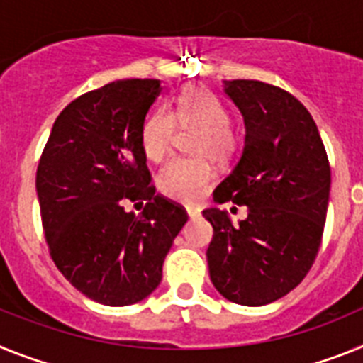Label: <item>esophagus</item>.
Returning <instances> with one entry per match:
<instances>
[{"mask_svg":"<svg viewBox=\"0 0 363 363\" xmlns=\"http://www.w3.org/2000/svg\"><path fill=\"white\" fill-rule=\"evenodd\" d=\"M186 212H188V217H190V219H197V217H201V210H199V208L188 206V208H186Z\"/></svg>","mask_w":363,"mask_h":363,"instance_id":"34e87169","label":"esophagus"}]
</instances>
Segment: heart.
<instances>
[{"label": "heart", "instance_id": "obj_1", "mask_svg": "<svg viewBox=\"0 0 363 363\" xmlns=\"http://www.w3.org/2000/svg\"><path fill=\"white\" fill-rule=\"evenodd\" d=\"M175 122L181 128H199L191 144L194 159H177L160 173L159 190L168 199L195 204L203 199L216 181V169L210 159L226 162L238 150V135L230 128V113L212 91L199 86L186 87L168 109H155L146 116L140 128V147L147 160L164 162L172 153Z\"/></svg>", "mask_w": 363, "mask_h": 363}]
</instances>
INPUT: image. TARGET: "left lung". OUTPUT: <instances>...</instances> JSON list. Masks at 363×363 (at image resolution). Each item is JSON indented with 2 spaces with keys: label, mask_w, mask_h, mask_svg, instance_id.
I'll return each instance as SVG.
<instances>
[{
  "label": "left lung",
  "mask_w": 363,
  "mask_h": 363,
  "mask_svg": "<svg viewBox=\"0 0 363 363\" xmlns=\"http://www.w3.org/2000/svg\"><path fill=\"white\" fill-rule=\"evenodd\" d=\"M245 122L241 159L213 191L216 203L248 208L232 223L219 208L206 250L220 296L247 307L272 303L301 283L320 250L330 166L316 122L291 93L257 80L223 82Z\"/></svg>",
  "instance_id": "left-lung-1"
}]
</instances>
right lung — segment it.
<instances>
[{
  "label": "right lung",
  "mask_w": 363,
  "mask_h": 363,
  "mask_svg": "<svg viewBox=\"0 0 363 363\" xmlns=\"http://www.w3.org/2000/svg\"><path fill=\"white\" fill-rule=\"evenodd\" d=\"M160 80H116L72 100L56 118L36 172L50 257L96 303L124 307L159 286L173 239L188 220L155 194L140 128ZM128 200H146L140 216ZM143 204V203H140Z\"/></svg>",
  "instance_id": "right-lung-1"
}]
</instances>
